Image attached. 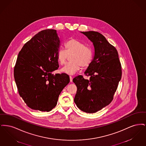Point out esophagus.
I'll use <instances>...</instances> for the list:
<instances>
[{
  "label": "esophagus",
  "mask_w": 146,
  "mask_h": 146,
  "mask_svg": "<svg viewBox=\"0 0 146 146\" xmlns=\"http://www.w3.org/2000/svg\"><path fill=\"white\" fill-rule=\"evenodd\" d=\"M70 82H72V80H73V78H72V76H70Z\"/></svg>",
  "instance_id": "obj_1"
}]
</instances>
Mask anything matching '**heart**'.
<instances>
[{"mask_svg": "<svg viewBox=\"0 0 146 146\" xmlns=\"http://www.w3.org/2000/svg\"><path fill=\"white\" fill-rule=\"evenodd\" d=\"M66 51L60 49L57 54L58 62L61 65L64 64L67 59L68 55L73 54L72 62L66 64L61 70L63 72L72 75L80 69L89 67L92 60V52L90 49L82 42L76 39H70L65 44Z\"/></svg>", "mask_w": 146, "mask_h": 146, "instance_id": "heart-1", "label": "heart"}]
</instances>
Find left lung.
Returning a JSON list of instances; mask_svg holds the SVG:
<instances>
[{
	"instance_id": "obj_1",
	"label": "left lung",
	"mask_w": 146,
	"mask_h": 146,
	"mask_svg": "<svg viewBox=\"0 0 146 146\" xmlns=\"http://www.w3.org/2000/svg\"><path fill=\"white\" fill-rule=\"evenodd\" d=\"M92 42L94 56L85 71V79L78 76L73 79L77 87L74 101L82 111L94 113L108 106L113 99L121 78V67L117 50L101 33L80 32Z\"/></svg>"
}]
</instances>
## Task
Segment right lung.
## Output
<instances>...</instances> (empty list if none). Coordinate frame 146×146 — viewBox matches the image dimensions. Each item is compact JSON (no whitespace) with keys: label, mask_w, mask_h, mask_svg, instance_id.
<instances>
[{"label":"right lung","mask_w":146,"mask_h":146,"mask_svg":"<svg viewBox=\"0 0 146 146\" xmlns=\"http://www.w3.org/2000/svg\"><path fill=\"white\" fill-rule=\"evenodd\" d=\"M60 45L56 30L45 29L27 42L18 55L15 80L20 96L32 110L51 111L70 83L67 74H52L59 67L57 54Z\"/></svg>","instance_id":"add662e5"}]
</instances>
